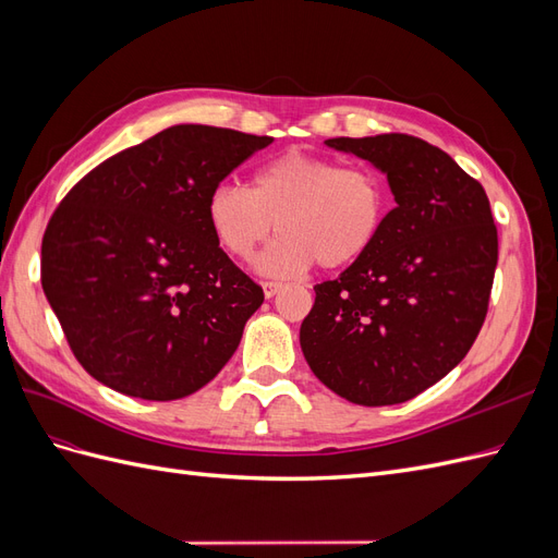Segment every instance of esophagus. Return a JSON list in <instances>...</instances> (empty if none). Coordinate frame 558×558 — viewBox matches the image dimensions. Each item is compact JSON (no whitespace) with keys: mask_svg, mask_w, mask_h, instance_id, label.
<instances>
[{"mask_svg":"<svg viewBox=\"0 0 558 558\" xmlns=\"http://www.w3.org/2000/svg\"><path fill=\"white\" fill-rule=\"evenodd\" d=\"M263 291H265V298H275L279 291H283V283H279V281H265L263 283Z\"/></svg>","mask_w":558,"mask_h":558,"instance_id":"esophagus-1","label":"esophagus"}]
</instances>
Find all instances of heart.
<instances>
[{"label":"heart","mask_w":558,"mask_h":558,"mask_svg":"<svg viewBox=\"0 0 558 558\" xmlns=\"http://www.w3.org/2000/svg\"><path fill=\"white\" fill-rule=\"evenodd\" d=\"M384 181L365 167L289 150L253 174L248 191L221 183L207 197V223L228 256L253 258L277 230L283 234L258 260L260 272L293 277L312 263L344 269L375 246L386 221Z\"/></svg>","instance_id":"heart-1"}]
</instances>
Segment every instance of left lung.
Masks as SVG:
<instances>
[{"label":"left lung","mask_w":558,"mask_h":558,"mask_svg":"<svg viewBox=\"0 0 558 558\" xmlns=\"http://www.w3.org/2000/svg\"><path fill=\"white\" fill-rule=\"evenodd\" d=\"M326 144L384 172L396 207L359 263L314 286L300 347L337 396L398 404L451 373L477 340L498 263L492 205L442 148L410 134Z\"/></svg>","instance_id":"1"}]
</instances>
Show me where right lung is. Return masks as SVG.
Segmentation results:
<instances>
[{
    "label": "right lung",
    "instance_id": "obj_1",
    "mask_svg": "<svg viewBox=\"0 0 558 558\" xmlns=\"http://www.w3.org/2000/svg\"><path fill=\"white\" fill-rule=\"evenodd\" d=\"M272 137L172 125L83 177L50 216L41 286L86 373L179 400L240 347L263 289L218 246L207 197Z\"/></svg>",
    "mask_w": 558,
    "mask_h": 558
}]
</instances>
